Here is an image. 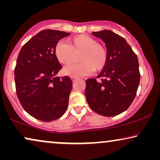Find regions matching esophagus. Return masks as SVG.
<instances>
[{
	"mask_svg": "<svg viewBox=\"0 0 160 160\" xmlns=\"http://www.w3.org/2000/svg\"><path fill=\"white\" fill-rule=\"evenodd\" d=\"M77 79H78V78L76 77H72V81H73V82H76V81Z\"/></svg>",
	"mask_w": 160,
	"mask_h": 160,
	"instance_id": "34e87169",
	"label": "esophagus"
}]
</instances>
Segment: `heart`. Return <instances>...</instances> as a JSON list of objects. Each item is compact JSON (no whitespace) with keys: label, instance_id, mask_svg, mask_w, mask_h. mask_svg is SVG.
Returning a JSON list of instances; mask_svg holds the SVG:
<instances>
[{"label":"heart","instance_id":"b5f03b06","mask_svg":"<svg viewBox=\"0 0 160 160\" xmlns=\"http://www.w3.org/2000/svg\"><path fill=\"white\" fill-rule=\"evenodd\" d=\"M81 52L79 63L65 68V75L79 77L87 76L95 71H100L106 65L108 51L103 45L98 43L95 38L86 35H80L68 40V43L60 41L54 47V55L62 64L68 65L73 60L74 54Z\"/></svg>","mask_w":160,"mask_h":160}]
</instances>
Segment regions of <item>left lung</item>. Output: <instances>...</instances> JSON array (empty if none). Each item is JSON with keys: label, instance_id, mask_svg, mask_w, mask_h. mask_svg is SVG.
<instances>
[{"label": "left lung", "instance_id": "obj_1", "mask_svg": "<svg viewBox=\"0 0 160 160\" xmlns=\"http://www.w3.org/2000/svg\"><path fill=\"white\" fill-rule=\"evenodd\" d=\"M101 38L108 51V61L98 78L86 82L87 101L92 110L105 117L126 111L135 99L141 74L138 60L123 37L108 30L92 32Z\"/></svg>", "mask_w": 160, "mask_h": 160}]
</instances>
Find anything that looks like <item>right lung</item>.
Here are the masks:
<instances>
[{
    "label": "right lung",
    "mask_w": 160,
    "mask_h": 160,
    "mask_svg": "<svg viewBox=\"0 0 160 160\" xmlns=\"http://www.w3.org/2000/svg\"><path fill=\"white\" fill-rule=\"evenodd\" d=\"M69 32L43 30L22 47L14 68L17 98L30 116L51 122L64 114L72 89L69 76L57 77L62 65L54 55L58 41Z\"/></svg>",
    "instance_id": "add662e5"
}]
</instances>
